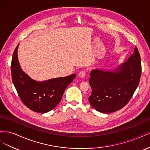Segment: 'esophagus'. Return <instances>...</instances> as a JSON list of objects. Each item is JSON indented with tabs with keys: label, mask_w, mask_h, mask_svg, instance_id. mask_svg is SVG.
<instances>
[{
	"label": "esophagus",
	"mask_w": 150,
	"mask_h": 150,
	"mask_svg": "<svg viewBox=\"0 0 150 150\" xmlns=\"http://www.w3.org/2000/svg\"><path fill=\"white\" fill-rule=\"evenodd\" d=\"M86 76V71H81L79 73H78V76L80 77V78H84Z\"/></svg>",
	"instance_id": "1"
}]
</instances>
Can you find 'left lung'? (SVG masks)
Returning a JSON list of instances; mask_svg holds the SVG:
<instances>
[{"label":"left lung","instance_id":"8db88e82","mask_svg":"<svg viewBox=\"0 0 150 150\" xmlns=\"http://www.w3.org/2000/svg\"><path fill=\"white\" fill-rule=\"evenodd\" d=\"M142 74L141 57L137 47L127 60L115 69H94L89 82L92 93L89 101L95 110L111 113L126 106L139 83Z\"/></svg>","mask_w":150,"mask_h":150}]
</instances>
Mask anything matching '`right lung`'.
Here are the masks:
<instances>
[{
    "label": "right lung",
    "mask_w": 150,
    "mask_h": 150,
    "mask_svg": "<svg viewBox=\"0 0 150 150\" xmlns=\"http://www.w3.org/2000/svg\"><path fill=\"white\" fill-rule=\"evenodd\" d=\"M13 53L11 62L12 83L18 95L25 105L32 111L45 113L55 108L68 86L75 78L76 74L47 81H35L21 69L17 57V49Z\"/></svg>",
    "instance_id": "right-lung-1"
}]
</instances>
